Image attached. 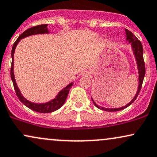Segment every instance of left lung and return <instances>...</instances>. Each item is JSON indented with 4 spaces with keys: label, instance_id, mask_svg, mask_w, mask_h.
<instances>
[{
    "label": "left lung",
    "instance_id": "left-lung-1",
    "mask_svg": "<svg viewBox=\"0 0 157 157\" xmlns=\"http://www.w3.org/2000/svg\"><path fill=\"white\" fill-rule=\"evenodd\" d=\"M126 31V40L129 41V42L132 43V47L133 48L134 53H135L136 60H137V68H138V71H139V86H138V90H137V94H136L135 97L133 98V99L131 101L129 104L126 105V106L121 107V108H105V107H99L98 105L94 102L93 100V102L95 105V106L98 107V108L101 109V110L104 111H107V112H116V111H119L121 110V109H125L126 107H129L130 105H132L134 101H135L136 99H137V96L139 95L140 91L141 88H142V85L143 82V79H144L145 74V62L144 59H143V45L141 44L140 41H139L137 39V38L135 36V35L132 33L131 31H129V30L125 29Z\"/></svg>",
    "mask_w": 157,
    "mask_h": 157
}]
</instances>
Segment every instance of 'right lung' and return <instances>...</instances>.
<instances>
[{"mask_svg": "<svg viewBox=\"0 0 157 157\" xmlns=\"http://www.w3.org/2000/svg\"><path fill=\"white\" fill-rule=\"evenodd\" d=\"M48 25L44 24V25H39L34 26V27H32L31 28H28V30L25 31L22 34L20 35V36L17 38L15 42L14 43L12 47V66H11V78L13 82V86H14V88L15 90V93H16L18 99L20 100V101L22 104H24L26 107H28V108L32 109V110L36 111L38 113H52L53 111L57 110L58 109H59L60 107L63 106V105L65 102L66 99H67L68 94H69V89L72 86L73 82H71L69 85H68L67 87L63 88V90H60L59 94H58L57 97L55 98L54 99H52V101H49L45 104H35L32 103L31 101H28L27 99H25L22 97L21 93H20V90H19L17 86L16 81L14 79V71H13V67H14V53L15 48H16L17 44H18V42L20 41V39H23L25 37H27L28 36L34 35V34H39V33H48Z\"/></svg>", "mask_w": 157, "mask_h": 157, "instance_id": "right-lung-1", "label": "right lung"}]
</instances>
